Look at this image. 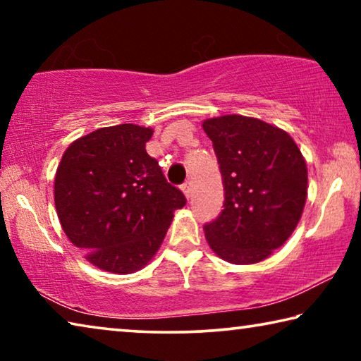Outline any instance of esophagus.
<instances>
[{
    "mask_svg": "<svg viewBox=\"0 0 361 361\" xmlns=\"http://www.w3.org/2000/svg\"><path fill=\"white\" fill-rule=\"evenodd\" d=\"M181 191L186 194V197H191V194H192V183H191V180H186L185 183H183Z\"/></svg>",
    "mask_w": 361,
    "mask_h": 361,
    "instance_id": "1",
    "label": "esophagus"
}]
</instances>
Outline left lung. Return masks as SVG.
<instances>
[{
  "label": "left lung",
  "mask_w": 361,
  "mask_h": 361,
  "mask_svg": "<svg viewBox=\"0 0 361 361\" xmlns=\"http://www.w3.org/2000/svg\"><path fill=\"white\" fill-rule=\"evenodd\" d=\"M204 130L219 164L224 202L204 224L219 258L253 264L282 247L302 215L307 167L285 130L240 114L207 119Z\"/></svg>",
  "instance_id": "8db88e82"
}]
</instances>
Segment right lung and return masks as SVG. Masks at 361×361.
Returning <instances> with one entry per match:
<instances>
[{
	"mask_svg": "<svg viewBox=\"0 0 361 361\" xmlns=\"http://www.w3.org/2000/svg\"><path fill=\"white\" fill-rule=\"evenodd\" d=\"M151 129L103 127L73 142L60 161L54 197L65 234L94 266L142 269L161 247L173 212L186 205L145 149Z\"/></svg>",
	"mask_w": 361,
	"mask_h": 361,
	"instance_id": "right-lung-1",
	"label": "right lung"
}]
</instances>
